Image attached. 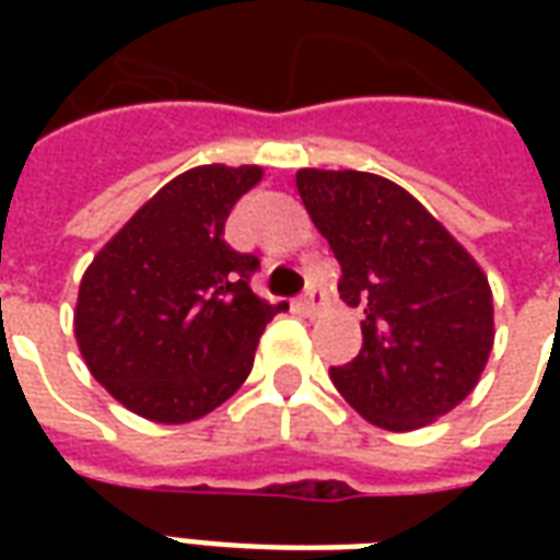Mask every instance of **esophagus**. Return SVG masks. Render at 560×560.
I'll return each mask as SVG.
<instances>
[{
    "instance_id": "34e87169",
    "label": "esophagus",
    "mask_w": 560,
    "mask_h": 560,
    "mask_svg": "<svg viewBox=\"0 0 560 560\" xmlns=\"http://www.w3.org/2000/svg\"><path fill=\"white\" fill-rule=\"evenodd\" d=\"M324 305H327V293H324V288H317V284H312V288L303 293V300H300V308H303L305 315H317Z\"/></svg>"
}]
</instances>
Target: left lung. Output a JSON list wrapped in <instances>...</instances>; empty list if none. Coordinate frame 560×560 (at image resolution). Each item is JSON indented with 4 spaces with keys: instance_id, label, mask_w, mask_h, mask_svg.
Masks as SVG:
<instances>
[{
    "instance_id": "obj_1",
    "label": "left lung",
    "mask_w": 560,
    "mask_h": 560,
    "mask_svg": "<svg viewBox=\"0 0 560 560\" xmlns=\"http://www.w3.org/2000/svg\"><path fill=\"white\" fill-rule=\"evenodd\" d=\"M296 191L363 305V348L329 377L353 411L413 432L477 387L494 341L492 288L477 260L401 185L363 171L296 173Z\"/></svg>"
}]
</instances>
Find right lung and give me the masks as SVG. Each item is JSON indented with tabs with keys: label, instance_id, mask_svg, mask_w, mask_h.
<instances>
[{
	"label": "right lung",
	"instance_id": "add662e5",
	"mask_svg": "<svg viewBox=\"0 0 560 560\" xmlns=\"http://www.w3.org/2000/svg\"><path fill=\"white\" fill-rule=\"evenodd\" d=\"M257 164L179 173L126 221L83 272L74 336L92 377L143 420L191 422L243 387L257 339L288 305L248 279L260 267L224 243Z\"/></svg>",
	"mask_w": 560,
	"mask_h": 560
}]
</instances>
